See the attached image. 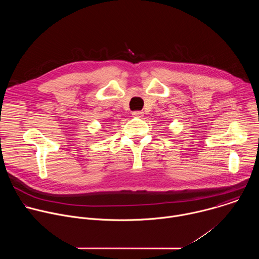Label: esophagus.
<instances>
[{
  "mask_svg": "<svg viewBox=\"0 0 259 259\" xmlns=\"http://www.w3.org/2000/svg\"><path fill=\"white\" fill-rule=\"evenodd\" d=\"M132 116L135 117V118H142L143 117V112H141V110H136V112L132 113Z\"/></svg>",
  "mask_w": 259,
  "mask_h": 259,
  "instance_id": "34e87169",
  "label": "esophagus"
}]
</instances>
